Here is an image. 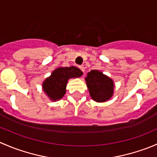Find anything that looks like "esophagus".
Returning a JSON list of instances; mask_svg holds the SVG:
<instances>
[{
	"label": "esophagus",
	"mask_w": 157,
	"mask_h": 157,
	"mask_svg": "<svg viewBox=\"0 0 157 157\" xmlns=\"http://www.w3.org/2000/svg\"><path fill=\"white\" fill-rule=\"evenodd\" d=\"M79 68L81 70V71H83V72H84L85 68H84V67H83V66H79Z\"/></svg>",
	"instance_id": "esophagus-1"
}]
</instances>
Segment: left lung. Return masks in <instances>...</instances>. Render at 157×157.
I'll return each instance as SVG.
<instances>
[{
    "label": "left lung",
    "mask_w": 157,
    "mask_h": 157,
    "mask_svg": "<svg viewBox=\"0 0 157 157\" xmlns=\"http://www.w3.org/2000/svg\"><path fill=\"white\" fill-rule=\"evenodd\" d=\"M90 96L96 102H105L113 94L114 84L112 79L99 71L93 70L86 77Z\"/></svg>",
    "instance_id": "8db88e82"
}]
</instances>
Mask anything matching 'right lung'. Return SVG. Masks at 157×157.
Here are the masks:
<instances>
[{"instance_id":"add662e5","label":"right lung","mask_w":157,"mask_h":157,"mask_svg":"<svg viewBox=\"0 0 157 157\" xmlns=\"http://www.w3.org/2000/svg\"><path fill=\"white\" fill-rule=\"evenodd\" d=\"M83 72L76 67H59L45 79L42 84L43 90L52 100L61 99L65 94L67 80L71 77H81Z\"/></svg>"}]
</instances>
